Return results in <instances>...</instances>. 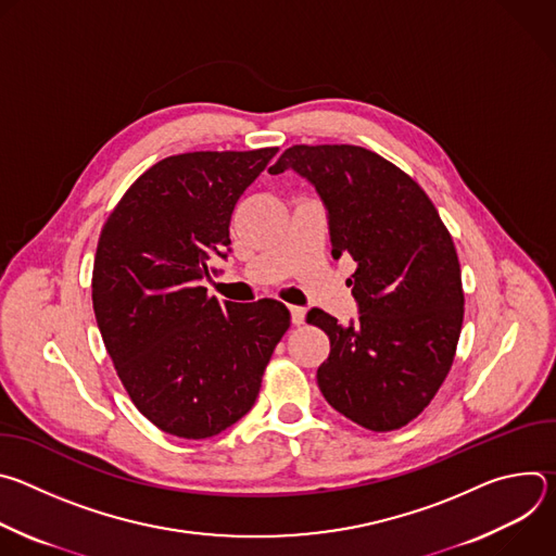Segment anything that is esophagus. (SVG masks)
I'll return each instance as SVG.
<instances>
[{
	"mask_svg": "<svg viewBox=\"0 0 556 556\" xmlns=\"http://www.w3.org/2000/svg\"><path fill=\"white\" fill-rule=\"evenodd\" d=\"M290 316H292L294 326H301L305 319V309L301 305H290Z\"/></svg>",
	"mask_w": 556,
	"mask_h": 556,
	"instance_id": "34e87169",
	"label": "esophagus"
}]
</instances>
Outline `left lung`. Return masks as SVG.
<instances>
[{"mask_svg":"<svg viewBox=\"0 0 556 556\" xmlns=\"http://www.w3.org/2000/svg\"><path fill=\"white\" fill-rule=\"evenodd\" d=\"M294 172L319 193L334 260L350 255L358 321L312 307L330 337L316 369L324 399L371 431L414 420L444 382L464 319L459 262L429 195L378 153L354 144H294L268 169Z\"/></svg>","mask_w":556,"mask_h":556,"instance_id":"obj_1","label":"left lung"}]
</instances>
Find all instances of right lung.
<instances>
[{"instance_id":"right-lung-1","label":"right lung","mask_w":556,"mask_h":556,"mask_svg":"<svg viewBox=\"0 0 556 556\" xmlns=\"http://www.w3.org/2000/svg\"><path fill=\"white\" fill-rule=\"evenodd\" d=\"M275 153L165 157L127 189L101 230L97 324L129 399L169 435L202 440L242 420L290 328L277 299L222 303L202 286L230 253L237 200Z\"/></svg>"}]
</instances>
